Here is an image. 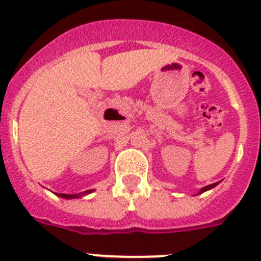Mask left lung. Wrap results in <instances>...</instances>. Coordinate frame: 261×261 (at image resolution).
I'll return each mask as SVG.
<instances>
[{"instance_id":"1","label":"left lung","mask_w":261,"mask_h":261,"mask_svg":"<svg viewBox=\"0 0 261 261\" xmlns=\"http://www.w3.org/2000/svg\"><path fill=\"white\" fill-rule=\"evenodd\" d=\"M218 185V182H216V183H212V185H208V186H205V187H203V189L200 190V191H199V194H201V192H204V191H208V190H211V189H213V187H216Z\"/></svg>"}]
</instances>
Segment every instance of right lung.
Here are the masks:
<instances>
[{
  "label": "right lung",
  "mask_w": 261,
  "mask_h": 261,
  "mask_svg": "<svg viewBox=\"0 0 261 261\" xmlns=\"http://www.w3.org/2000/svg\"><path fill=\"white\" fill-rule=\"evenodd\" d=\"M90 192H92V190H88V191H86L84 194H90ZM84 194H75V195H69V194H56L58 195V196H61V198H65V199H74V198H81L82 195Z\"/></svg>",
  "instance_id": "obj_1"
}]
</instances>
